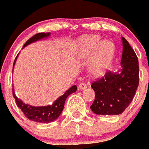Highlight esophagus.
I'll return each mask as SVG.
<instances>
[{"instance_id": "1", "label": "esophagus", "mask_w": 149, "mask_h": 149, "mask_svg": "<svg viewBox=\"0 0 149 149\" xmlns=\"http://www.w3.org/2000/svg\"><path fill=\"white\" fill-rule=\"evenodd\" d=\"M87 84H85V83H80L79 85V90H84V89H86L87 88Z\"/></svg>"}]
</instances>
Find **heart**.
Segmentation results:
<instances>
[{
    "label": "heart",
    "mask_w": 149,
    "mask_h": 149,
    "mask_svg": "<svg viewBox=\"0 0 149 149\" xmlns=\"http://www.w3.org/2000/svg\"><path fill=\"white\" fill-rule=\"evenodd\" d=\"M100 42V38L96 36L84 38L81 41V47L84 54L93 53L99 47L91 65V71L96 76H101L105 72L113 58L115 50L114 45L111 41L106 40L101 44Z\"/></svg>",
    "instance_id": "heart-1"
}]
</instances>
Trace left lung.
Segmentation results:
<instances>
[{
    "label": "left lung",
    "mask_w": 149,
    "mask_h": 149,
    "mask_svg": "<svg viewBox=\"0 0 149 149\" xmlns=\"http://www.w3.org/2000/svg\"><path fill=\"white\" fill-rule=\"evenodd\" d=\"M121 67L116 73L108 72L104 77L92 83L96 97L91 106L98 115H119L133 100L139 85V63L134 50L123 37Z\"/></svg>",
    "instance_id": "left-lung-1"
}]
</instances>
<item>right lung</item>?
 <instances>
[{"instance_id":"right-lung-1","label":"right lung","mask_w":149,"mask_h":149,"mask_svg":"<svg viewBox=\"0 0 149 149\" xmlns=\"http://www.w3.org/2000/svg\"><path fill=\"white\" fill-rule=\"evenodd\" d=\"M49 35H50L49 33H38V34H36L25 43L23 48L27 46L29 44H31V43L38 41L40 39H42V38H47ZM18 56H16L15 59L13 68H14V65L15 64L16 59L18 58ZM76 90H77V87L76 85H73L62 96H59L53 104H50V105H47V106L35 107L29 105L28 104H25L24 102H23L20 99H18L15 96V93L14 92V88L13 89V95L14 96L15 100L17 106L21 110V111L24 113V114L25 115V116L27 119L32 120V121L37 122V123H48L56 120L60 116L63 109H64L66 99L70 94L76 92Z\"/></svg>"}]
</instances>
